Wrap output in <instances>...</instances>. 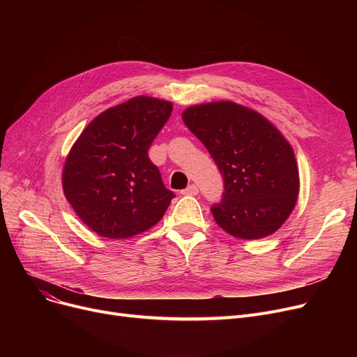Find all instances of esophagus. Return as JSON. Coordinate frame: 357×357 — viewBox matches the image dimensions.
Segmentation results:
<instances>
[{
  "instance_id": "34e87169",
  "label": "esophagus",
  "mask_w": 357,
  "mask_h": 357,
  "mask_svg": "<svg viewBox=\"0 0 357 357\" xmlns=\"http://www.w3.org/2000/svg\"><path fill=\"white\" fill-rule=\"evenodd\" d=\"M181 194H183V195H197L198 194V186L197 185H190L188 188H185Z\"/></svg>"
}]
</instances>
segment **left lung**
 Returning a JSON list of instances; mask_svg holds the SVG:
<instances>
[{
    "instance_id": "8db88e82",
    "label": "left lung",
    "mask_w": 357,
    "mask_h": 357,
    "mask_svg": "<svg viewBox=\"0 0 357 357\" xmlns=\"http://www.w3.org/2000/svg\"><path fill=\"white\" fill-rule=\"evenodd\" d=\"M182 120L222 175V199L211 207L218 226L243 240L280 229L299 194L295 155L282 133L257 111L233 101L188 107Z\"/></svg>"
}]
</instances>
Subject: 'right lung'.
Listing matches in <instances>:
<instances>
[{
    "mask_svg": "<svg viewBox=\"0 0 357 357\" xmlns=\"http://www.w3.org/2000/svg\"><path fill=\"white\" fill-rule=\"evenodd\" d=\"M174 104L139 96L93 119L73 143L62 172L63 194L84 224L107 238L140 234L163 217L165 188L147 150Z\"/></svg>",
    "mask_w": 357,
    "mask_h": 357,
    "instance_id": "right-lung-1",
    "label": "right lung"
}]
</instances>
